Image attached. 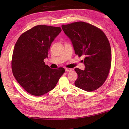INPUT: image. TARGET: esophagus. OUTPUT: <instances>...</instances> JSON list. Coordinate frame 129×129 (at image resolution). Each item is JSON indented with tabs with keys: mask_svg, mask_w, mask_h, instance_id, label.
Returning <instances> with one entry per match:
<instances>
[{
	"mask_svg": "<svg viewBox=\"0 0 129 129\" xmlns=\"http://www.w3.org/2000/svg\"><path fill=\"white\" fill-rule=\"evenodd\" d=\"M73 70V69L72 68H65V71L68 72H71Z\"/></svg>",
	"mask_w": 129,
	"mask_h": 129,
	"instance_id": "1",
	"label": "esophagus"
}]
</instances>
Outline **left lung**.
<instances>
[{"mask_svg": "<svg viewBox=\"0 0 129 129\" xmlns=\"http://www.w3.org/2000/svg\"><path fill=\"white\" fill-rule=\"evenodd\" d=\"M62 28L75 53L85 56L84 70L75 69L78 75L75 86L87 91L95 90L104 83L111 67V51L107 37L97 27L82 21L62 25Z\"/></svg>", "mask_w": 129, "mask_h": 129, "instance_id": "8db88e82", "label": "left lung"}]
</instances>
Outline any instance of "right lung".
I'll return each instance as SVG.
<instances>
[{
  "mask_svg": "<svg viewBox=\"0 0 129 129\" xmlns=\"http://www.w3.org/2000/svg\"><path fill=\"white\" fill-rule=\"evenodd\" d=\"M60 27L38 25L22 34L15 45L12 69L21 86L30 94L40 96L53 89L65 71L52 69L44 60L50 45L61 32Z\"/></svg>",
  "mask_w": 129,
  "mask_h": 129,
  "instance_id": "obj_1",
  "label": "right lung"
}]
</instances>
